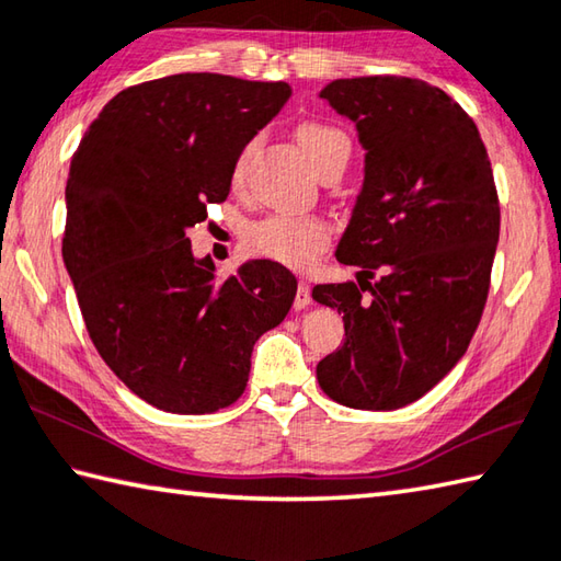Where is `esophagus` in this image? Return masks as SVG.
I'll list each match as a JSON object with an SVG mask.
<instances>
[{
	"label": "esophagus",
	"mask_w": 561,
	"mask_h": 561,
	"mask_svg": "<svg viewBox=\"0 0 561 561\" xmlns=\"http://www.w3.org/2000/svg\"><path fill=\"white\" fill-rule=\"evenodd\" d=\"M310 302H312V298H310V285L300 280L298 293H295V310H305Z\"/></svg>",
	"instance_id": "esophagus-1"
}]
</instances>
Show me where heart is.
<instances>
[{"label":"heart","instance_id":"obj_1","mask_svg":"<svg viewBox=\"0 0 561 561\" xmlns=\"http://www.w3.org/2000/svg\"><path fill=\"white\" fill-rule=\"evenodd\" d=\"M298 144L310 158L317 173L330 168L336 161H348V144L346 134L332 124L322 122H305L298 126ZM251 149H244L239 156L234 178L244 173L247 158ZM332 239V229L317 217H293V215H271L256 221L247 229V247L256 256L278 261L290 268H308L314 259L327 249Z\"/></svg>","mask_w":561,"mask_h":561}]
</instances>
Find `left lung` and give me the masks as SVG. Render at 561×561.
<instances>
[{
  "label": "left lung",
  "mask_w": 561,
  "mask_h": 561,
  "mask_svg": "<svg viewBox=\"0 0 561 561\" xmlns=\"http://www.w3.org/2000/svg\"><path fill=\"white\" fill-rule=\"evenodd\" d=\"M320 100L354 122L364 183L336 244L358 283L312 288L346 334L317 380L346 408L398 410L457 366L479 327L501 231L491 161L469 114L422 80H332Z\"/></svg>",
  "instance_id": "1"
}]
</instances>
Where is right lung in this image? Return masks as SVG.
<instances>
[{"label":"right lung","mask_w":561,"mask_h":561,"mask_svg":"<svg viewBox=\"0 0 561 561\" xmlns=\"http://www.w3.org/2000/svg\"><path fill=\"white\" fill-rule=\"evenodd\" d=\"M288 82L181 72L104 104L70 161L62 261L84 327L146 403L205 415L244 393L251 352L298 290L271 259L217 280L187 229L227 199L241 151L290 98Z\"/></svg>","instance_id":"add662e5"}]
</instances>
